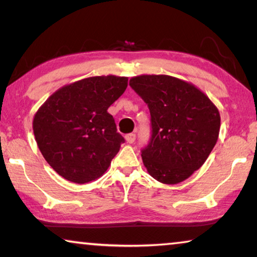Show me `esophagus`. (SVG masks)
<instances>
[{
	"label": "esophagus",
	"instance_id": "esophagus-1",
	"mask_svg": "<svg viewBox=\"0 0 257 257\" xmlns=\"http://www.w3.org/2000/svg\"><path fill=\"white\" fill-rule=\"evenodd\" d=\"M125 139L128 144H133L136 141V135H135V133H130V135L125 136Z\"/></svg>",
	"mask_w": 257,
	"mask_h": 257
}]
</instances>
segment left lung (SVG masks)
Instances as JSON below:
<instances>
[{"mask_svg":"<svg viewBox=\"0 0 257 257\" xmlns=\"http://www.w3.org/2000/svg\"><path fill=\"white\" fill-rule=\"evenodd\" d=\"M130 85L150 107L152 138L141 153L148 174L163 184L185 181L217 143L218 107L195 84L174 76H133Z\"/></svg>","mask_w":257,"mask_h":257,"instance_id":"8db88e82","label":"left lung"}]
</instances>
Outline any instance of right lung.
<instances>
[{
  "mask_svg": "<svg viewBox=\"0 0 257 257\" xmlns=\"http://www.w3.org/2000/svg\"><path fill=\"white\" fill-rule=\"evenodd\" d=\"M125 76H91L66 84L33 117L39 151L52 168L77 184L106 172L124 138L107 109L127 87Z\"/></svg>",
  "mask_w": 257,
  "mask_h": 257,
  "instance_id": "add662e5",
  "label": "right lung"
}]
</instances>
